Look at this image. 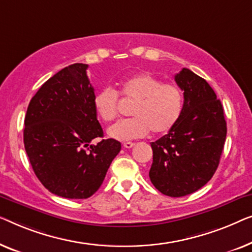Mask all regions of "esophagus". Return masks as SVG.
<instances>
[{
    "instance_id": "esophagus-1",
    "label": "esophagus",
    "mask_w": 252,
    "mask_h": 252,
    "mask_svg": "<svg viewBox=\"0 0 252 252\" xmlns=\"http://www.w3.org/2000/svg\"><path fill=\"white\" fill-rule=\"evenodd\" d=\"M134 146V143H131V141H126V143L123 144V147L126 148H132Z\"/></svg>"
}]
</instances>
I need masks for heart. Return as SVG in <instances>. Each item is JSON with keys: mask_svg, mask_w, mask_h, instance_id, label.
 Returning a JSON list of instances; mask_svg holds the SVG:
<instances>
[{"mask_svg": "<svg viewBox=\"0 0 252 252\" xmlns=\"http://www.w3.org/2000/svg\"><path fill=\"white\" fill-rule=\"evenodd\" d=\"M120 94L134 101L131 111L134 118L123 120L109 127V136L131 140L152 132L161 134L172 129L182 115L184 97L178 87L162 83L150 73H139L121 81ZM94 107L99 118L112 122L118 118L119 94L112 88L99 90L94 97Z\"/></svg>", "mask_w": 252, "mask_h": 252, "instance_id": "1", "label": "heart"}]
</instances>
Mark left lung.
I'll return each instance as SVG.
<instances>
[{
  "mask_svg": "<svg viewBox=\"0 0 252 252\" xmlns=\"http://www.w3.org/2000/svg\"><path fill=\"white\" fill-rule=\"evenodd\" d=\"M184 91L182 115L165 136L151 143V182L164 195L196 192L212 178L227 133L224 108L204 79L189 68L175 76Z\"/></svg>",
  "mask_w": 252,
  "mask_h": 252,
  "instance_id": "left-lung-1",
  "label": "left lung"
}]
</instances>
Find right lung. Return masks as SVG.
<instances>
[{
  "label": "right lung",
  "instance_id": "right-lung-1",
  "mask_svg": "<svg viewBox=\"0 0 252 252\" xmlns=\"http://www.w3.org/2000/svg\"><path fill=\"white\" fill-rule=\"evenodd\" d=\"M88 65L73 63L50 77L31 99L24 145L35 175L45 189L66 198H88L104 182L121 143L102 139L94 107Z\"/></svg>",
  "mask_w": 252,
  "mask_h": 252
}]
</instances>
